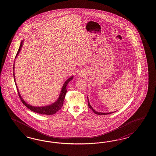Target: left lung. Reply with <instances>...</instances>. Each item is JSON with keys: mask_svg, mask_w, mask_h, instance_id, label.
Here are the masks:
<instances>
[{"mask_svg": "<svg viewBox=\"0 0 156 156\" xmlns=\"http://www.w3.org/2000/svg\"><path fill=\"white\" fill-rule=\"evenodd\" d=\"M87 100H88V101H87V102H88V106H89V108L91 109V110H93V112L94 113H95L97 114H98V115H106V114H109L113 113L114 112H110V113H101V112H97V111H95L94 109H93V108H92V106L90 105L88 97H87Z\"/></svg>", "mask_w": 156, "mask_h": 156, "instance_id": "1", "label": "left lung"}]
</instances>
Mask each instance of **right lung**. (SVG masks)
<instances>
[{
    "instance_id": "obj_1",
    "label": "right lung",
    "mask_w": 156,
    "mask_h": 156,
    "mask_svg": "<svg viewBox=\"0 0 156 156\" xmlns=\"http://www.w3.org/2000/svg\"><path fill=\"white\" fill-rule=\"evenodd\" d=\"M24 40H22L21 43L20 44V47L19 48V50L18 51V52L16 54V55L15 57V59L16 58L17 56L18 55L19 52L20 51L21 49H22V47L23 46V44ZM15 67V62L14 63V66H13V70H14V73H13V75H14V78L15 83L16 85V87L17 88V90H18V94H19V98L21 100V101L22 102V103L28 108V109L31 110V111H33L34 112H35L37 113L41 114H46V115H52L56 113L57 112L61 109L63 105V101L65 99V95H66V92H67V89H66V86L67 84L69 83V82L70 81H71L73 78V76H71L69 78H68L67 80L65 81V82L64 83V84L62 86V88L61 91V93L60 95L58 97V98L57 99V101L54 102L53 104H51L50 105H47V106H34L32 105H30L29 104L26 103L25 102V101L23 99V98L22 97V96L20 94V93H19V90L18 89V86L16 85V81H15V73H14V67Z\"/></svg>"
}]
</instances>
